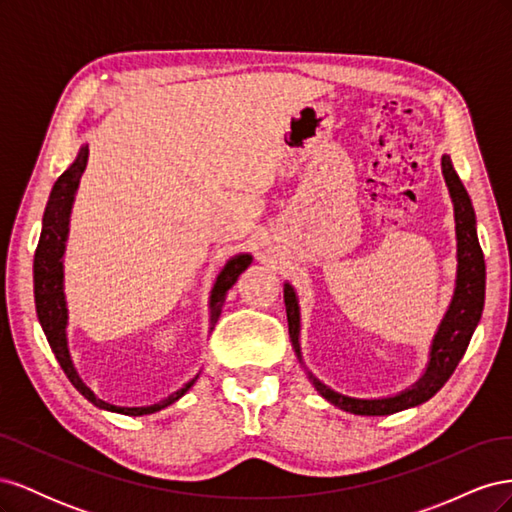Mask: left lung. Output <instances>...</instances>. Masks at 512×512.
<instances>
[{
	"label": "left lung",
	"instance_id": "8db88e82",
	"mask_svg": "<svg viewBox=\"0 0 512 512\" xmlns=\"http://www.w3.org/2000/svg\"><path fill=\"white\" fill-rule=\"evenodd\" d=\"M442 175L446 181L448 194H451L453 211H455V237H457L455 290H453L451 303H448L446 314L440 322V327L431 339L429 361L423 376L418 378L410 389L399 391L397 395H389V397L361 399V397L337 393L331 389V386L320 382L303 363L299 297L290 282L284 284V303H286L288 335H290L292 348L297 352V359L305 369L309 382L314 384V389L339 410L359 414V416H386V414H395L401 410L421 406L442 389L444 382L453 376L461 356L466 354V348L470 344L472 333L480 320V314H483V305H485V258L476 235V213L472 207V200L468 196V190L463 188L459 175L455 173L451 156H446V153L442 156Z\"/></svg>",
	"mask_w": 512,
	"mask_h": 512
}]
</instances>
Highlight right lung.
I'll list each match as a JSON object with an SVG mask.
<instances>
[{"instance_id": "obj_1", "label": "right lung", "mask_w": 512, "mask_h": 512, "mask_svg": "<svg viewBox=\"0 0 512 512\" xmlns=\"http://www.w3.org/2000/svg\"><path fill=\"white\" fill-rule=\"evenodd\" d=\"M89 158V147L83 145L79 149V156L64 170L49 196V203L44 209L42 218V232L38 241V250L34 256V297H36V312L40 327L49 339V346L55 354L57 363L64 369L68 380L74 384V389L79 391L87 401H91L96 408L106 412H117L126 416H145V414H156L168 406H173L185 393H188L194 382L198 380V374L185 382L181 389L170 393L168 397L160 399L158 404L151 406H115L108 404V401L100 399L79 376V371L74 367V361L70 356L68 348V303H66V292H64V254H66V243H68V232H70V213L76 198V190H79L81 175L87 168ZM252 265V254L241 252L232 256L226 265L220 269L218 277H215L211 294H209V333L213 331L215 322H218L222 314V305L226 301L228 290L235 286L239 275Z\"/></svg>"}]
</instances>
